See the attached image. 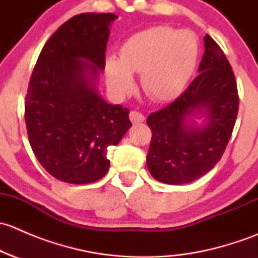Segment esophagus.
<instances>
[{
  "label": "esophagus",
  "mask_w": 258,
  "mask_h": 258,
  "mask_svg": "<svg viewBox=\"0 0 258 258\" xmlns=\"http://www.w3.org/2000/svg\"><path fill=\"white\" fill-rule=\"evenodd\" d=\"M130 119H131L132 123H141V122L145 121V116L139 111H131L130 112Z\"/></svg>",
  "instance_id": "obj_1"
}]
</instances>
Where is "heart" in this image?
<instances>
[{
  "label": "heart",
  "mask_w": 258,
  "mask_h": 258,
  "mask_svg": "<svg viewBox=\"0 0 258 258\" xmlns=\"http://www.w3.org/2000/svg\"><path fill=\"white\" fill-rule=\"evenodd\" d=\"M199 45L189 31L156 26L131 36L122 45L119 59L106 61L110 87L124 95L134 85L131 74H141V86L148 97L170 101L177 97L196 66Z\"/></svg>",
  "instance_id": "obj_1"
}]
</instances>
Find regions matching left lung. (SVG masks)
<instances>
[{"mask_svg": "<svg viewBox=\"0 0 258 258\" xmlns=\"http://www.w3.org/2000/svg\"><path fill=\"white\" fill-rule=\"evenodd\" d=\"M199 72L179 97L147 117L152 137L146 162L151 175L165 183H188L206 175L221 160L235 127L240 103L235 74L209 35ZM200 108L209 123L186 126V116Z\"/></svg>", "mask_w": 258, "mask_h": 258, "instance_id": "obj_1", "label": "left lung"}]
</instances>
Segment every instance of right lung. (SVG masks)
I'll list each match as a JSON object with an SVG mask.
<instances>
[{
  "instance_id": "obj_1",
  "label": "right lung",
  "mask_w": 258,
  "mask_h": 258,
  "mask_svg": "<svg viewBox=\"0 0 258 258\" xmlns=\"http://www.w3.org/2000/svg\"><path fill=\"white\" fill-rule=\"evenodd\" d=\"M114 18L81 14L66 21L43 46L28 82V141L43 168L67 183L102 178L110 167L107 147L118 144L132 126L130 111L106 103L93 86L97 69H105Z\"/></svg>"
}]
</instances>
